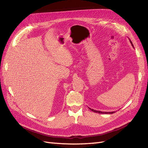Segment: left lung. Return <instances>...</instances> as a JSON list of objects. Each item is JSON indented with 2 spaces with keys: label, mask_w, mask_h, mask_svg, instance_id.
<instances>
[{
  "label": "left lung",
  "mask_w": 148,
  "mask_h": 148,
  "mask_svg": "<svg viewBox=\"0 0 148 148\" xmlns=\"http://www.w3.org/2000/svg\"><path fill=\"white\" fill-rule=\"evenodd\" d=\"M130 43L132 44V46L133 47V44H132V41H130ZM89 109L90 110H91L92 112H96V113H98V114H113V113H114L115 112H102V111H99V110H94V109H91V108H89Z\"/></svg>",
  "instance_id": "1"
}]
</instances>
